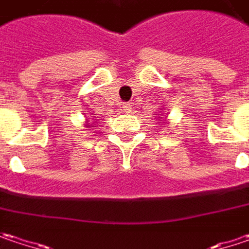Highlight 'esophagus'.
Returning a JSON list of instances; mask_svg holds the SVG:
<instances>
[{
	"label": "esophagus",
	"mask_w": 249,
	"mask_h": 249,
	"mask_svg": "<svg viewBox=\"0 0 249 249\" xmlns=\"http://www.w3.org/2000/svg\"><path fill=\"white\" fill-rule=\"evenodd\" d=\"M131 109H133V107H131L130 104H123V110H124V112H131Z\"/></svg>",
	"instance_id": "obj_1"
}]
</instances>
